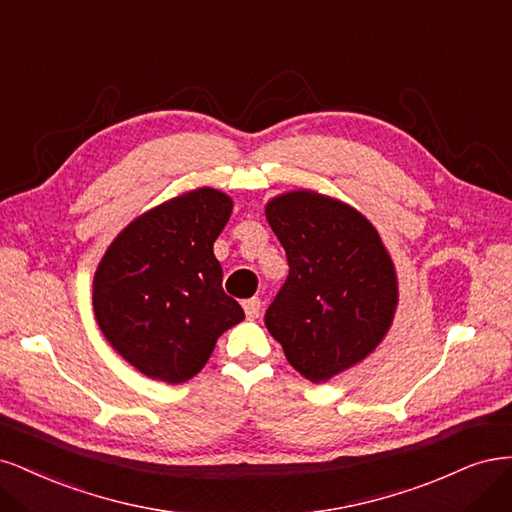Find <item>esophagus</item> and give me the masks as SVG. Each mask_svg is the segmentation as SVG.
I'll list each match as a JSON object with an SVG mask.
<instances>
[{"label":"esophagus","mask_w":512,"mask_h":512,"mask_svg":"<svg viewBox=\"0 0 512 512\" xmlns=\"http://www.w3.org/2000/svg\"><path fill=\"white\" fill-rule=\"evenodd\" d=\"M242 308H244V315H246V319H257L259 317V312H261V300L259 298H249V300H244L242 302Z\"/></svg>","instance_id":"34e87169"}]
</instances>
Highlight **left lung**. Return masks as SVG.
Listing matches in <instances>:
<instances>
[{
  "mask_svg": "<svg viewBox=\"0 0 512 512\" xmlns=\"http://www.w3.org/2000/svg\"><path fill=\"white\" fill-rule=\"evenodd\" d=\"M266 217L289 263L266 327L295 370L325 383L387 334L398 306L391 257L364 214L332 197L285 193Z\"/></svg>",
  "mask_w": 512,
  "mask_h": 512,
  "instance_id": "1",
  "label": "left lung"
}]
</instances>
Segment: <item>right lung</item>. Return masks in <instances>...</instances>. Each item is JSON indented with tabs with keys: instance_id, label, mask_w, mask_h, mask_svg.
<instances>
[{
	"instance_id": "add662e5",
	"label": "right lung",
	"mask_w": 512,
	"mask_h": 512,
	"mask_svg": "<svg viewBox=\"0 0 512 512\" xmlns=\"http://www.w3.org/2000/svg\"><path fill=\"white\" fill-rule=\"evenodd\" d=\"M217 189H195L144 212L110 244L93 280L106 340L142 374L170 385L200 372L225 329L244 319L223 291L212 244L232 214Z\"/></svg>"
}]
</instances>
